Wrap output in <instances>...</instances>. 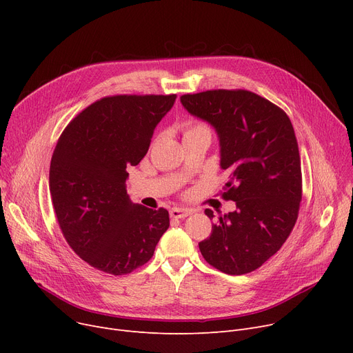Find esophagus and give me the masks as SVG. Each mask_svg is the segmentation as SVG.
<instances>
[{"label": "esophagus", "instance_id": "esophagus-1", "mask_svg": "<svg viewBox=\"0 0 353 353\" xmlns=\"http://www.w3.org/2000/svg\"><path fill=\"white\" fill-rule=\"evenodd\" d=\"M192 213H193V210H189V209H179V208H174V209L170 210V216H172L173 219H184V217L190 216Z\"/></svg>", "mask_w": 353, "mask_h": 353}]
</instances>
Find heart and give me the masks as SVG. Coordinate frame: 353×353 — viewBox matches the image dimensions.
I'll return each mask as SVG.
<instances>
[{"label": "heart", "mask_w": 353, "mask_h": 353, "mask_svg": "<svg viewBox=\"0 0 353 353\" xmlns=\"http://www.w3.org/2000/svg\"><path fill=\"white\" fill-rule=\"evenodd\" d=\"M199 130H209L205 124H200V123H193V124H189L186 127V132H184V134L188 133H192V132H199Z\"/></svg>", "instance_id": "b5f03b06"}]
</instances>
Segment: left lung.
I'll list each match as a JSON object with an SVG mask.
<instances>
[{"instance_id": "left-lung-1", "label": "left lung", "mask_w": 353, "mask_h": 353, "mask_svg": "<svg viewBox=\"0 0 353 353\" xmlns=\"http://www.w3.org/2000/svg\"><path fill=\"white\" fill-rule=\"evenodd\" d=\"M180 101L214 127L220 167L229 173L223 199L236 201L199 249L220 272H253L282 248L298 220L302 170L293 125L282 108L248 90H208Z\"/></svg>"}]
</instances>
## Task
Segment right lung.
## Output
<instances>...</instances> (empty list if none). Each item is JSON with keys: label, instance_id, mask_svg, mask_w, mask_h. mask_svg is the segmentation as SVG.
I'll list each match as a JSON object with an SVG mask.
<instances>
[{"label": "right lung", "instance_id": "1", "mask_svg": "<svg viewBox=\"0 0 353 353\" xmlns=\"http://www.w3.org/2000/svg\"><path fill=\"white\" fill-rule=\"evenodd\" d=\"M174 101L176 94L104 97L60 136L50 164L52 208L67 243L90 266L132 273L169 229V212L132 203L125 180Z\"/></svg>", "mask_w": 353, "mask_h": 353}]
</instances>
